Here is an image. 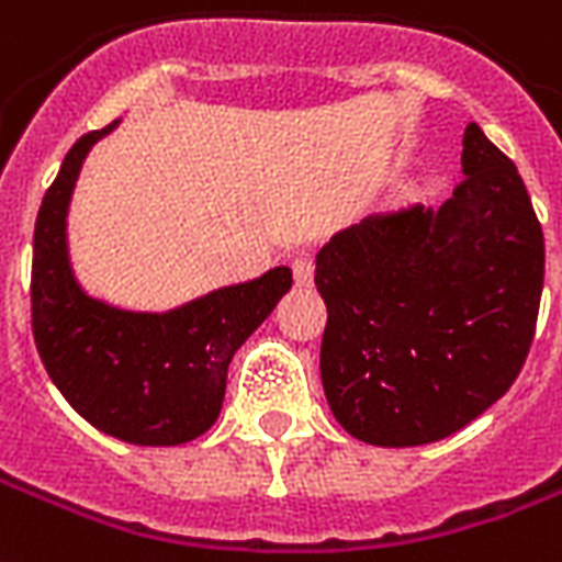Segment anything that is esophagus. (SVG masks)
I'll return each mask as SVG.
<instances>
[{"label": "esophagus", "mask_w": 562, "mask_h": 562, "mask_svg": "<svg viewBox=\"0 0 562 562\" xmlns=\"http://www.w3.org/2000/svg\"><path fill=\"white\" fill-rule=\"evenodd\" d=\"M291 271H294V282L297 285H312V277H315V259L310 252H300L297 259L291 262Z\"/></svg>", "instance_id": "obj_1"}]
</instances>
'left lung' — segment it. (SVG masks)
Returning a JSON list of instances; mask_svg holds the SVG:
<instances>
[{
  "instance_id": "1",
  "label": "left lung",
  "mask_w": 562,
  "mask_h": 562,
  "mask_svg": "<svg viewBox=\"0 0 562 562\" xmlns=\"http://www.w3.org/2000/svg\"><path fill=\"white\" fill-rule=\"evenodd\" d=\"M542 277L528 188L469 123L451 200L371 214L321 247V380L336 422L380 448L462 430L519 376Z\"/></svg>"
}]
</instances>
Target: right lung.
<instances>
[{
  "label": "right lung",
  "mask_w": 562,
  "mask_h": 562,
  "mask_svg": "<svg viewBox=\"0 0 562 562\" xmlns=\"http://www.w3.org/2000/svg\"><path fill=\"white\" fill-rule=\"evenodd\" d=\"M105 128L64 156L34 224L32 333L43 366L76 413L128 445H182L221 415L226 368L291 289L285 265L214 289L170 312H132L81 289L67 250V209L81 161Z\"/></svg>",
  "instance_id": "right-lung-1"
}]
</instances>
